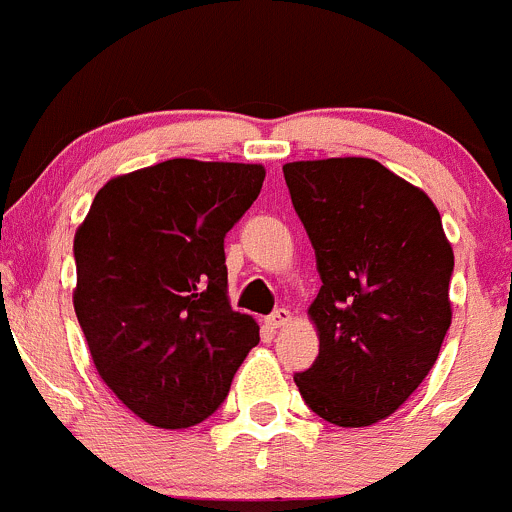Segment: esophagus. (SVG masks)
Masks as SVG:
<instances>
[{"mask_svg":"<svg viewBox=\"0 0 512 512\" xmlns=\"http://www.w3.org/2000/svg\"><path fill=\"white\" fill-rule=\"evenodd\" d=\"M291 321V311L289 309H276L274 314L269 316V326L271 329H281V326H286Z\"/></svg>","mask_w":512,"mask_h":512,"instance_id":"34e87169","label":"esophagus"}]
</instances>
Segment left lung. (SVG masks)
I'll list each match as a JSON object with an SVG mask.
<instances>
[{"mask_svg":"<svg viewBox=\"0 0 512 512\" xmlns=\"http://www.w3.org/2000/svg\"><path fill=\"white\" fill-rule=\"evenodd\" d=\"M316 253L319 357L294 377L321 420L367 427L415 392L452 321V246L425 191L372 158L284 165Z\"/></svg>","mask_w":512,"mask_h":512,"instance_id":"obj_1","label":"left lung"}]
</instances>
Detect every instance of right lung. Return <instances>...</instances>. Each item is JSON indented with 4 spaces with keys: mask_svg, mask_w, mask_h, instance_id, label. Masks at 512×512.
Listing matches in <instances>:
<instances>
[{
    "mask_svg": "<svg viewBox=\"0 0 512 512\" xmlns=\"http://www.w3.org/2000/svg\"><path fill=\"white\" fill-rule=\"evenodd\" d=\"M264 178L256 163L165 160L107 180L77 228V321L102 382L148 425L213 415L259 344L228 301L223 238Z\"/></svg>",
    "mask_w": 512,
    "mask_h": 512,
    "instance_id": "obj_1",
    "label": "right lung"
}]
</instances>
